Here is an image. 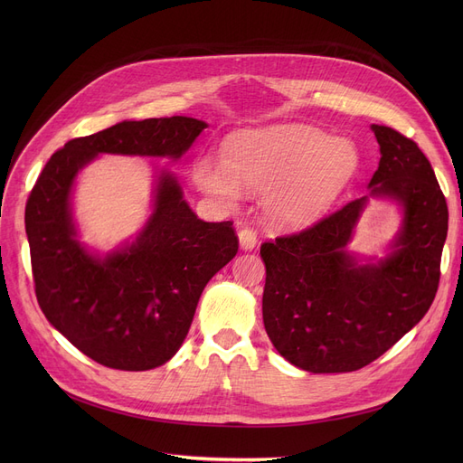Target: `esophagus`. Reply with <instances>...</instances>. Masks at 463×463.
Returning a JSON list of instances; mask_svg holds the SVG:
<instances>
[{
  "mask_svg": "<svg viewBox=\"0 0 463 463\" xmlns=\"http://www.w3.org/2000/svg\"><path fill=\"white\" fill-rule=\"evenodd\" d=\"M238 240L241 250H253L257 246V232L251 227H241L238 232Z\"/></svg>",
  "mask_w": 463,
  "mask_h": 463,
  "instance_id": "esophagus-1",
  "label": "esophagus"
}]
</instances>
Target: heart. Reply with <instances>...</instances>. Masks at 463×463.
<instances>
[{
  "instance_id": "heart-1",
  "label": "heart",
  "mask_w": 463,
  "mask_h": 463,
  "mask_svg": "<svg viewBox=\"0 0 463 463\" xmlns=\"http://www.w3.org/2000/svg\"><path fill=\"white\" fill-rule=\"evenodd\" d=\"M349 140L306 126H272L232 135L223 146V163L201 157L193 180L222 208H234L240 187L264 191V215L279 229L315 222L345 189L358 168Z\"/></svg>"
}]
</instances>
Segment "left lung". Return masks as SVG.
<instances>
[{
    "label": "left lung",
    "mask_w": 463,
    "mask_h": 463,
    "mask_svg": "<svg viewBox=\"0 0 463 463\" xmlns=\"http://www.w3.org/2000/svg\"><path fill=\"white\" fill-rule=\"evenodd\" d=\"M372 129L381 148L372 194L403 206L394 251L377 264H358L347 251L366 197L260 246L266 334L285 360L311 373L368 366L424 317L439 287L445 194L415 140Z\"/></svg>",
    "instance_id": "left-lung-1"
}]
</instances>
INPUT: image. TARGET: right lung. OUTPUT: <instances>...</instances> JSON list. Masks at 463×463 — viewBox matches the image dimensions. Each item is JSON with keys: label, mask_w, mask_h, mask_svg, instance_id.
Returning a JSON list of instances; mask_svg holds the SVG:
<instances>
[{"label": "right lung", "mask_w": 463, "mask_h": 463, "mask_svg": "<svg viewBox=\"0 0 463 463\" xmlns=\"http://www.w3.org/2000/svg\"><path fill=\"white\" fill-rule=\"evenodd\" d=\"M204 121L173 116L121 121L69 140L39 175L26 204L37 302L56 330L112 370L144 372L173 358L206 283L238 251L232 222L206 223L161 173L154 212L131 246L105 259L75 238L71 189L99 154L180 159Z\"/></svg>", "instance_id": "1"}]
</instances>
